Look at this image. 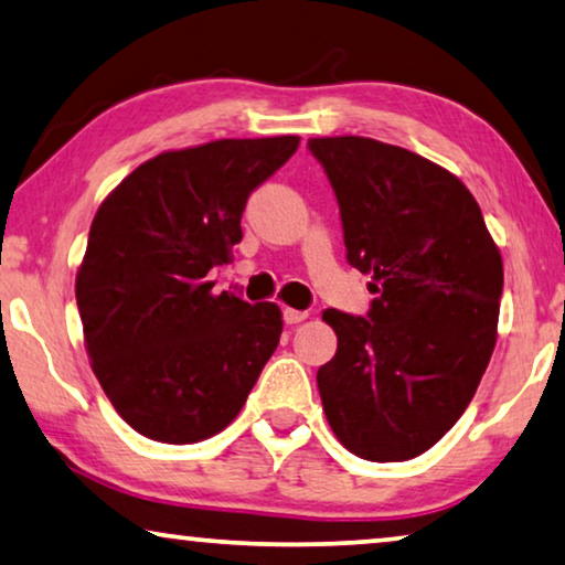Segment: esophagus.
Here are the masks:
<instances>
[{
  "label": "esophagus",
  "instance_id": "obj_1",
  "mask_svg": "<svg viewBox=\"0 0 565 565\" xmlns=\"http://www.w3.org/2000/svg\"><path fill=\"white\" fill-rule=\"evenodd\" d=\"M305 319H307V311H299V309H291V307L284 309V322L286 324H299V322H305Z\"/></svg>",
  "mask_w": 565,
  "mask_h": 565
}]
</instances>
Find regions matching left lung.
I'll return each mask as SVG.
<instances>
[{"instance_id":"1","label":"left lung","mask_w":565,"mask_h":565,"mask_svg":"<svg viewBox=\"0 0 565 565\" xmlns=\"http://www.w3.org/2000/svg\"><path fill=\"white\" fill-rule=\"evenodd\" d=\"M340 205L350 266L377 294L367 317L324 309L337 352L317 385L344 449L406 461L475 398L498 342L502 256L457 174L367 137L309 139Z\"/></svg>"}]
</instances>
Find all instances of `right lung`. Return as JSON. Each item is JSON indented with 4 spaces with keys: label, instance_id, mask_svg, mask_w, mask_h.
Here are the masks:
<instances>
[{
    "label": "right lung",
    "instance_id": "1",
    "mask_svg": "<svg viewBox=\"0 0 565 565\" xmlns=\"http://www.w3.org/2000/svg\"><path fill=\"white\" fill-rule=\"evenodd\" d=\"M299 137L162 151L100 202L75 276L90 367L134 431L195 444L241 414L281 337V309L213 294L246 200Z\"/></svg>",
    "mask_w": 565,
    "mask_h": 565
}]
</instances>
